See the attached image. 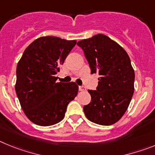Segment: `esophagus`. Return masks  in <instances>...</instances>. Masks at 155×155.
<instances>
[{
	"instance_id": "esophagus-1",
	"label": "esophagus",
	"mask_w": 155,
	"mask_h": 155,
	"mask_svg": "<svg viewBox=\"0 0 155 155\" xmlns=\"http://www.w3.org/2000/svg\"><path fill=\"white\" fill-rule=\"evenodd\" d=\"M79 90L81 91H86V88L84 87H83V86H79Z\"/></svg>"
}]
</instances>
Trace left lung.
Wrapping results in <instances>:
<instances>
[{
  "mask_svg": "<svg viewBox=\"0 0 155 155\" xmlns=\"http://www.w3.org/2000/svg\"><path fill=\"white\" fill-rule=\"evenodd\" d=\"M84 51L91 74L98 73L96 90H88L91 102L83 107L87 120L103 126L124 116L134 91L135 74L124 48L109 37L98 34L78 42Z\"/></svg>",
  "mask_w": 155,
  "mask_h": 155,
  "instance_id": "left-lung-1",
  "label": "left lung"
}]
</instances>
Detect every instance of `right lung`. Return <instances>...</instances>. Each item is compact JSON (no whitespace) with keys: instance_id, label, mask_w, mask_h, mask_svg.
<instances>
[{"instance_id":"right-lung-1","label":"right lung","mask_w":155,"mask_h":155,"mask_svg":"<svg viewBox=\"0 0 155 155\" xmlns=\"http://www.w3.org/2000/svg\"><path fill=\"white\" fill-rule=\"evenodd\" d=\"M76 40L38 38L25 49L17 65L15 91L25 114L33 124L52 126L64 119L78 91L75 82H57L60 65Z\"/></svg>"}]
</instances>
